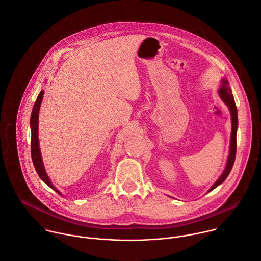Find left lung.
<instances>
[{
    "label": "left lung",
    "instance_id": "obj_1",
    "mask_svg": "<svg viewBox=\"0 0 261 261\" xmlns=\"http://www.w3.org/2000/svg\"><path fill=\"white\" fill-rule=\"evenodd\" d=\"M228 82L227 80H223L222 81V86L219 89V95L222 98V100L226 103V105L229 107V110L231 112V122H232V128H231V138H230V150H229V156L227 160V164H226V168L223 172V174L220 176V178L217 180V182L210 188L209 191L213 190L214 188H216L218 185H220L222 182H224V180L227 178V176L229 175L232 166L234 164V160H236V153H237V128H238V110H237V106L234 102V98L231 92L230 87L227 85Z\"/></svg>",
    "mask_w": 261,
    "mask_h": 261
}]
</instances>
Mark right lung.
Returning <instances> with one entry per match:
<instances>
[{
	"label": "right lung",
	"instance_id": "obj_1",
	"mask_svg": "<svg viewBox=\"0 0 261 261\" xmlns=\"http://www.w3.org/2000/svg\"><path fill=\"white\" fill-rule=\"evenodd\" d=\"M43 94H44V90H42L33 107V111H32V115H31V128H32V138H31V154H32V161H33V165L35 167V170L37 172V174L39 175V177L52 189H55L59 194H61L56 187L52 185V183L50 182L48 176L46 175V172L44 170L43 164H42V159H41V153H40V149H39V140H38V119H39V110H40V105L41 101L43 99Z\"/></svg>",
	"mask_w": 261,
	"mask_h": 261
}]
</instances>
